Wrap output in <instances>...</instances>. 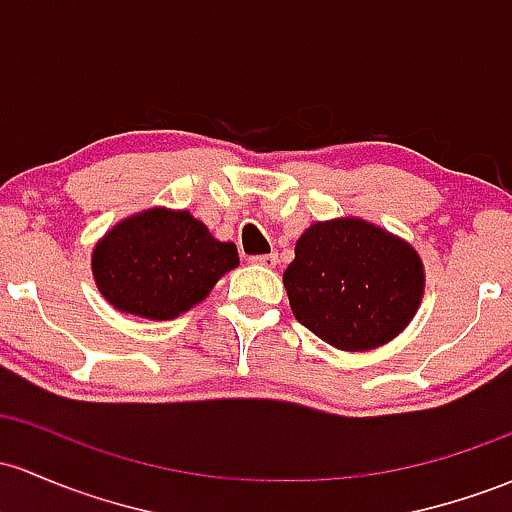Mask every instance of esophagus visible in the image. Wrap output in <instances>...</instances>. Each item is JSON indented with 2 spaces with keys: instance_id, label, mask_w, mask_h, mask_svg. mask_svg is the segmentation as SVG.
<instances>
[{
  "instance_id": "34e87169",
  "label": "esophagus",
  "mask_w": 512,
  "mask_h": 512,
  "mask_svg": "<svg viewBox=\"0 0 512 512\" xmlns=\"http://www.w3.org/2000/svg\"><path fill=\"white\" fill-rule=\"evenodd\" d=\"M250 262H252V265H260V267H277L279 255H277V252H269V255L250 257Z\"/></svg>"
}]
</instances>
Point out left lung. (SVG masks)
Listing matches in <instances>:
<instances>
[{"label": "left lung", "instance_id": "1", "mask_svg": "<svg viewBox=\"0 0 512 512\" xmlns=\"http://www.w3.org/2000/svg\"><path fill=\"white\" fill-rule=\"evenodd\" d=\"M284 272L291 311L328 345L364 352L411 323L425 291L420 255L362 218L318 221Z\"/></svg>", "mask_w": 512, "mask_h": 512}]
</instances>
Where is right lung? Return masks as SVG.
Instances as JSON below:
<instances>
[{
	"mask_svg": "<svg viewBox=\"0 0 512 512\" xmlns=\"http://www.w3.org/2000/svg\"><path fill=\"white\" fill-rule=\"evenodd\" d=\"M238 265L233 243L213 238L189 211L160 206L116 223L92 252L101 296L121 313L150 320L182 316Z\"/></svg>",
	"mask_w": 512,
	"mask_h": 512,
	"instance_id": "1",
	"label": "right lung"
}]
</instances>
